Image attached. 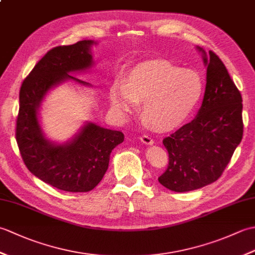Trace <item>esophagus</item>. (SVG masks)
<instances>
[{
  "mask_svg": "<svg viewBox=\"0 0 255 255\" xmlns=\"http://www.w3.org/2000/svg\"><path fill=\"white\" fill-rule=\"evenodd\" d=\"M140 140L145 144H152L153 143V139L151 138L149 134H142V136H140Z\"/></svg>",
  "mask_w": 255,
  "mask_h": 255,
  "instance_id": "1",
  "label": "esophagus"
}]
</instances>
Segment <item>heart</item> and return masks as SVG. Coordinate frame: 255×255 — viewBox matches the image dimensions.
Wrapping results in <instances>:
<instances>
[{
	"label": "heart",
	"mask_w": 255,
	"mask_h": 255,
	"mask_svg": "<svg viewBox=\"0 0 255 255\" xmlns=\"http://www.w3.org/2000/svg\"><path fill=\"white\" fill-rule=\"evenodd\" d=\"M203 80L165 60H147L132 67L126 82L113 83L110 100L121 116L137 110L143 101L142 114L154 129L173 130L185 123L202 99Z\"/></svg>",
	"instance_id": "obj_1"
}]
</instances>
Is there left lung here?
Instances as JSON below:
<instances>
[{
    "label": "left lung",
    "mask_w": 255,
    "mask_h": 255,
    "mask_svg": "<svg viewBox=\"0 0 255 255\" xmlns=\"http://www.w3.org/2000/svg\"><path fill=\"white\" fill-rule=\"evenodd\" d=\"M204 61L207 83L197 116L163 139L169 165L158 180L173 192L194 191L217 181L242 140L240 91L214 51L209 50L208 59L204 52Z\"/></svg>",
    "instance_id": "8db88e82"
}]
</instances>
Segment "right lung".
I'll return each mask as SVG.
<instances>
[{
    "mask_svg": "<svg viewBox=\"0 0 255 255\" xmlns=\"http://www.w3.org/2000/svg\"><path fill=\"white\" fill-rule=\"evenodd\" d=\"M91 40L52 48L36 63L19 90L15 136L25 165L49 185L66 192H90L105 172L112 150L124 141L122 131L85 125L72 142L56 145L42 136L37 110L47 91L63 80L84 83L68 72L91 67Z\"/></svg>",
    "mask_w": 255,
    "mask_h": 255,
    "instance_id": "1",
    "label": "right lung"
}]
</instances>
